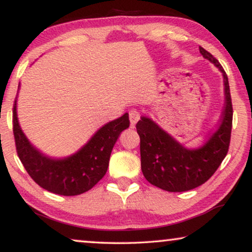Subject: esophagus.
<instances>
[{"mask_svg":"<svg viewBox=\"0 0 252 252\" xmlns=\"http://www.w3.org/2000/svg\"><path fill=\"white\" fill-rule=\"evenodd\" d=\"M140 117H141V113L140 111H137V110H130L129 111V120H130V126L134 127L135 126V124L139 122L140 120Z\"/></svg>","mask_w":252,"mask_h":252,"instance_id":"esophagus-1","label":"esophagus"}]
</instances>
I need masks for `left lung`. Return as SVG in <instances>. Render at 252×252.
<instances>
[{
  "instance_id": "1",
  "label": "left lung",
  "mask_w": 252,
  "mask_h": 252,
  "mask_svg": "<svg viewBox=\"0 0 252 252\" xmlns=\"http://www.w3.org/2000/svg\"><path fill=\"white\" fill-rule=\"evenodd\" d=\"M199 53L223 75L225 108L218 129L202 147L188 149L150 118L141 117L136 124L142 173L151 185L166 191H187L203 185L212 177L228 153L233 123L228 78L216 57L202 47Z\"/></svg>"
}]
</instances>
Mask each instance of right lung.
<instances>
[{"mask_svg": "<svg viewBox=\"0 0 252 252\" xmlns=\"http://www.w3.org/2000/svg\"><path fill=\"white\" fill-rule=\"evenodd\" d=\"M16 102L12 124L19 159L40 187L58 195H80L94 187L108 171L110 155L120 133L129 127L128 113H125L101 127L78 153L63 159H53L29 142L19 126Z\"/></svg>", "mask_w": 252, "mask_h": 252, "instance_id": "right-lung-1", "label": "right lung"}]
</instances>
